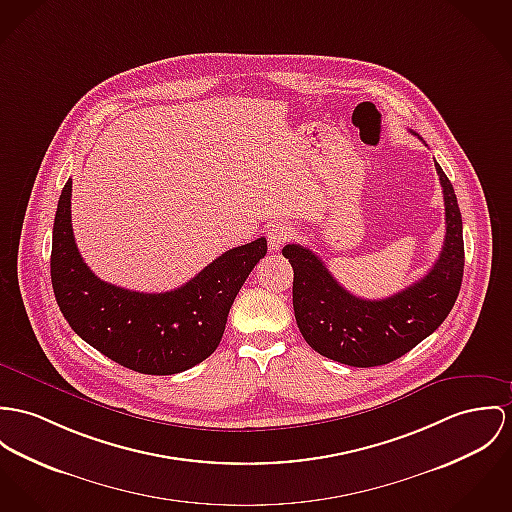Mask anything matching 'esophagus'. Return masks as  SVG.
Instances as JSON below:
<instances>
[{
  "mask_svg": "<svg viewBox=\"0 0 512 512\" xmlns=\"http://www.w3.org/2000/svg\"><path fill=\"white\" fill-rule=\"evenodd\" d=\"M294 236H296V230L290 224H275L267 230L271 249H280L286 241H290Z\"/></svg>",
  "mask_w": 512,
  "mask_h": 512,
  "instance_id": "obj_1",
  "label": "esophagus"
}]
</instances>
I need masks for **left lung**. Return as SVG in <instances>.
<instances>
[{
  "mask_svg": "<svg viewBox=\"0 0 512 512\" xmlns=\"http://www.w3.org/2000/svg\"><path fill=\"white\" fill-rule=\"evenodd\" d=\"M446 214V236L433 269L384 300L356 298L304 245L282 255L294 269L292 304L306 343L323 356L356 368L388 364L427 339L450 314L464 276L462 214L454 187L434 161Z\"/></svg>",
  "mask_w": 512,
  "mask_h": 512,
  "instance_id": "obj_1",
  "label": "left lung"
}]
</instances>
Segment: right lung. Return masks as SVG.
Wrapping results in <instances>:
<instances>
[{"label":"right lung","instance_id":"right-lung-1","mask_svg":"<svg viewBox=\"0 0 512 512\" xmlns=\"http://www.w3.org/2000/svg\"><path fill=\"white\" fill-rule=\"evenodd\" d=\"M70 208L72 179L56 208L50 276L60 312L85 343L152 376L189 370L216 351L239 288L267 255L265 237L222 253L181 288L144 294L93 275L79 255Z\"/></svg>","mask_w":512,"mask_h":512}]
</instances>
